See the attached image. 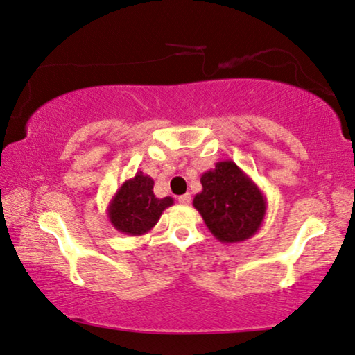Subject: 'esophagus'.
<instances>
[{
  "label": "esophagus",
  "instance_id": "obj_1",
  "mask_svg": "<svg viewBox=\"0 0 355 355\" xmlns=\"http://www.w3.org/2000/svg\"><path fill=\"white\" fill-rule=\"evenodd\" d=\"M190 200H192V196H190V193H185V195L178 196V201H179V203H181V205H189Z\"/></svg>",
  "mask_w": 355,
  "mask_h": 355
}]
</instances>
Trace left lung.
Masks as SVG:
<instances>
[{
    "mask_svg": "<svg viewBox=\"0 0 355 355\" xmlns=\"http://www.w3.org/2000/svg\"><path fill=\"white\" fill-rule=\"evenodd\" d=\"M203 185L193 206L223 244L241 243L260 230L266 214V196L233 160L217 162L201 174Z\"/></svg>",
    "mask_w": 355,
    "mask_h": 355,
    "instance_id": "obj_1",
    "label": "left lung"
}]
</instances>
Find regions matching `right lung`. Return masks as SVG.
<instances>
[{"label":"right lung","instance_id":"right-lung-1","mask_svg":"<svg viewBox=\"0 0 355 355\" xmlns=\"http://www.w3.org/2000/svg\"><path fill=\"white\" fill-rule=\"evenodd\" d=\"M174 203L171 196L157 198L154 179L143 171L125 181L107 205L112 227L130 236H141L157 225L162 212Z\"/></svg>","mask_w":355,"mask_h":355}]
</instances>
